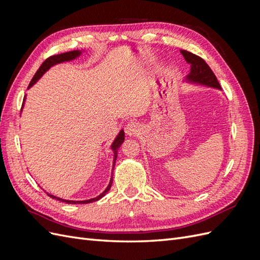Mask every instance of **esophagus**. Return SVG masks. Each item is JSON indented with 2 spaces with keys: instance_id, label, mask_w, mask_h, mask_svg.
Masks as SVG:
<instances>
[{
  "instance_id": "34e87169",
  "label": "esophagus",
  "mask_w": 260,
  "mask_h": 260,
  "mask_svg": "<svg viewBox=\"0 0 260 260\" xmlns=\"http://www.w3.org/2000/svg\"><path fill=\"white\" fill-rule=\"evenodd\" d=\"M124 130H125V133H127L129 137H135V136H139L140 135L142 128H141V125L138 122L130 121L127 124V127H125Z\"/></svg>"
}]
</instances>
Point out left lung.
Here are the masks:
<instances>
[{"label": "left lung", "mask_w": 260, "mask_h": 260, "mask_svg": "<svg viewBox=\"0 0 260 260\" xmlns=\"http://www.w3.org/2000/svg\"><path fill=\"white\" fill-rule=\"evenodd\" d=\"M181 54L183 55L184 59L191 64V70L185 78V81L188 83H196L201 85L209 86V88L221 90L215 74L212 73L210 67L206 64V61L201 58L198 55L185 50H181Z\"/></svg>", "instance_id": "obj_1"}]
</instances>
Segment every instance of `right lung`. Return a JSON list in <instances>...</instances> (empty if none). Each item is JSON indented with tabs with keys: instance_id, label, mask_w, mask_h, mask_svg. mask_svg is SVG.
Listing matches in <instances>:
<instances>
[{
	"instance_id": "add662e5",
	"label": "right lung",
	"mask_w": 260,
	"mask_h": 260,
	"mask_svg": "<svg viewBox=\"0 0 260 260\" xmlns=\"http://www.w3.org/2000/svg\"><path fill=\"white\" fill-rule=\"evenodd\" d=\"M82 51H79V50H76V51H70V52H66V53H61V54H58V55H53V56L49 57L48 59H45L43 61V64L40 66V68L38 69V72L36 73V75L34 76L32 80L30 81L29 83V86L28 89L31 88L40 78L48 72V70L56 64H60V62H64V61H70L73 59H76L77 57H79L81 55ZM26 99V98H25ZM25 99H23V101H25ZM22 107H23V103H22ZM124 141V132L123 130H120V132L118 133V136L116 137V139L114 140L113 144L111 145V148L113 149V153H114V160H113V171H112V175L114 172V167H115V164H116V159H117V154H118V148L120 147V145L123 143ZM113 184V177L111 178V180H109V184L107 185V187L105 188V191L100 194L99 196H96V198L94 199H91V200H86V201H67V200H62L60 198H57V196H54L52 194H49L48 195L50 196V198L54 199V200H57V201H60V202H65L67 204H88V203H92V202H96L99 200H101L103 196H105V194L109 191V188H111Z\"/></svg>"
}]
</instances>
